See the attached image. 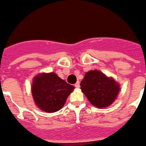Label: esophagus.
Listing matches in <instances>:
<instances>
[{
  "mask_svg": "<svg viewBox=\"0 0 146 146\" xmlns=\"http://www.w3.org/2000/svg\"><path fill=\"white\" fill-rule=\"evenodd\" d=\"M75 87H76V88H79L80 87V82H77L75 84Z\"/></svg>",
  "mask_w": 146,
  "mask_h": 146,
  "instance_id": "obj_1",
  "label": "esophagus"
}]
</instances>
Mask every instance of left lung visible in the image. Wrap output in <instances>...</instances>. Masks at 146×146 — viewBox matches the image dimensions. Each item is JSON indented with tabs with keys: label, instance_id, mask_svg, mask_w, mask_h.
I'll return each instance as SVG.
<instances>
[{
	"label": "left lung",
	"instance_id": "8db88e82",
	"mask_svg": "<svg viewBox=\"0 0 146 146\" xmlns=\"http://www.w3.org/2000/svg\"><path fill=\"white\" fill-rule=\"evenodd\" d=\"M80 85L89 101L98 108L110 106L120 90L113 78L106 77L96 70L86 73Z\"/></svg>",
	"mask_w": 146,
	"mask_h": 146
}]
</instances>
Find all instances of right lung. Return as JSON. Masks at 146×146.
Masks as SVG:
<instances>
[{"instance_id": "right-lung-1", "label": "right lung", "mask_w": 146, "mask_h": 146, "mask_svg": "<svg viewBox=\"0 0 146 146\" xmlns=\"http://www.w3.org/2000/svg\"><path fill=\"white\" fill-rule=\"evenodd\" d=\"M75 87L54 73L36 76L32 84L33 98L40 110L55 112L65 104L66 99Z\"/></svg>"}]
</instances>
